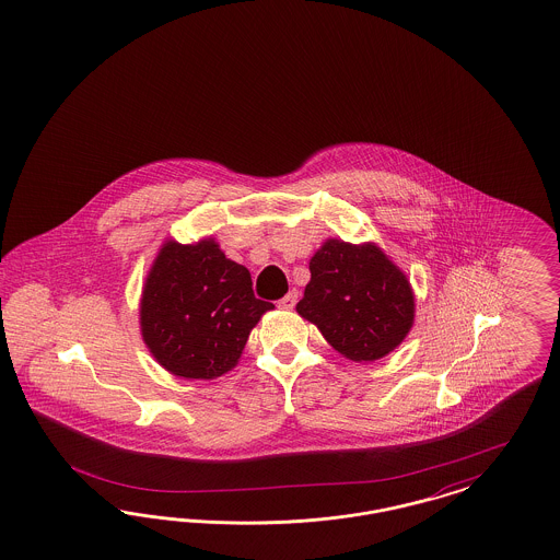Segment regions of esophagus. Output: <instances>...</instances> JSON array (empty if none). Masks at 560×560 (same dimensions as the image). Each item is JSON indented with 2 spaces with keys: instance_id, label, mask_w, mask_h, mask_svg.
<instances>
[{
  "instance_id": "1",
  "label": "esophagus",
  "mask_w": 560,
  "mask_h": 560,
  "mask_svg": "<svg viewBox=\"0 0 560 560\" xmlns=\"http://www.w3.org/2000/svg\"><path fill=\"white\" fill-rule=\"evenodd\" d=\"M295 304H298V291L295 290H291L285 298L279 300V308L281 310H291Z\"/></svg>"
}]
</instances>
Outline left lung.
<instances>
[{
	"mask_svg": "<svg viewBox=\"0 0 560 560\" xmlns=\"http://www.w3.org/2000/svg\"><path fill=\"white\" fill-rule=\"evenodd\" d=\"M310 283L295 310L341 355L372 362L406 339L413 293L381 248L328 240L310 260Z\"/></svg>",
	"mask_w": 560,
	"mask_h": 560,
	"instance_id": "obj_1",
	"label": "left lung"
}]
</instances>
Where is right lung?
I'll list each match as a JSON object with an SVG mask.
<instances>
[{
	"mask_svg": "<svg viewBox=\"0 0 560 560\" xmlns=\"http://www.w3.org/2000/svg\"><path fill=\"white\" fill-rule=\"evenodd\" d=\"M270 308L254 295L248 269L212 240L167 242L147 277L140 328L161 366L207 381L237 364L252 327Z\"/></svg>",
	"mask_w": 560,
	"mask_h": 560,
	"instance_id": "obj_1",
	"label": "right lung"
}]
</instances>
